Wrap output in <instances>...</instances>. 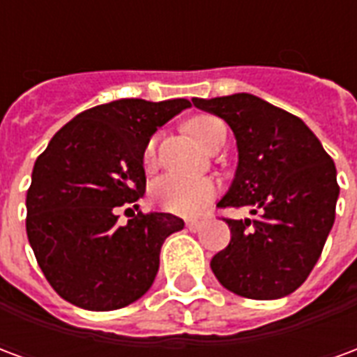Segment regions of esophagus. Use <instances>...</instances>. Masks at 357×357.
<instances>
[{"instance_id":"obj_1","label":"esophagus","mask_w":357,"mask_h":357,"mask_svg":"<svg viewBox=\"0 0 357 357\" xmlns=\"http://www.w3.org/2000/svg\"><path fill=\"white\" fill-rule=\"evenodd\" d=\"M202 225H204V222H201V220H189V222H187V229L197 233V231H201Z\"/></svg>"}]
</instances>
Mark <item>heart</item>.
<instances>
[{"label": "heart", "mask_w": 357, "mask_h": 357, "mask_svg": "<svg viewBox=\"0 0 357 357\" xmlns=\"http://www.w3.org/2000/svg\"><path fill=\"white\" fill-rule=\"evenodd\" d=\"M220 126H224L218 118L197 116L189 120L187 130L197 143L206 147ZM143 160L147 166L155 162V139H151L145 147ZM216 195V183L208 178H181V176H162L151 187L153 201L172 214L179 216H195L202 208H206Z\"/></svg>", "instance_id": "1"}]
</instances>
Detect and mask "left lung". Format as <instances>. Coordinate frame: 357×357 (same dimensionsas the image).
I'll use <instances>...</instances> for the list:
<instances>
[{
	"mask_svg": "<svg viewBox=\"0 0 357 357\" xmlns=\"http://www.w3.org/2000/svg\"><path fill=\"white\" fill-rule=\"evenodd\" d=\"M197 109L227 122L239 162L218 206H245L255 220H225L229 245L210 268L227 291L283 298L306 281L335 224L337 168L298 116L250 93L195 97Z\"/></svg>",
	"mask_w": 357,
	"mask_h": 357,
	"instance_id": "obj_1",
	"label": "left lung"
}]
</instances>
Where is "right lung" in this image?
<instances>
[{"mask_svg": "<svg viewBox=\"0 0 357 357\" xmlns=\"http://www.w3.org/2000/svg\"><path fill=\"white\" fill-rule=\"evenodd\" d=\"M189 107L187 99L97 105L63 126L38 156L26 193V235L61 298L109 312L151 289L162 243L185 224L166 212H139L120 225L116 208L143 197L147 143Z\"/></svg>", "mask_w": 357, "mask_h": 357, "instance_id": "right-lung-1", "label": "right lung"}]
</instances>
